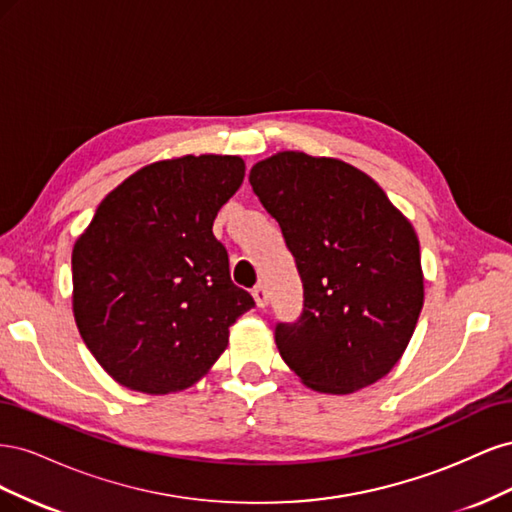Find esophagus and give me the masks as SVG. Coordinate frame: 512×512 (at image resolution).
<instances>
[{
  "mask_svg": "<svg viewBox=\"0 0 512 512\" xmlns=\"http://www.w3.org/2000/svg\"><path fill=\"white\" fill-rule=\"evenodd\" d=\"M252 297H254V301H256L258 307H267V303H269V292H267L265 286L258 284V286L252 290Z\"/></svg>",
  "mask_w": 512,
  "mask_h": 512,
  "instance_id": "34e87169",
  "label": "esophagus"
}]
</instances>
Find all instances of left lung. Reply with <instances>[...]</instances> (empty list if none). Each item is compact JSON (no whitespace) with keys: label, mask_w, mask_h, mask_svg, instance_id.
<instances>
[{"label":"left lung","mask_w":512,"mask_h":512,"mask_svg":"<svg viewBox=\"0 0 512 512\" xmlns=\"http://www.w3.org/2000/svg\"><path fill=\"white\" fill-rule=\"evenodd\" d=\"M252 190L282 228L303 312L275 344L309 389L346 395L397 365L423 309L418 239L380 185L342 160L282 151L254 164Z\"/></svg>","instance_id":"left-lung-1"}]
</instances>
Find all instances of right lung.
<instances>
[{
  "label": "right lung",
  "mask_w": 512,
  "mask_h": 512,
  "mask_svg": "<svg viewBox=\"0 0 512 512\" xmlns=\"http://www.w3.org/2000/svg\"><path fill=\"white\" fill-rule=\"evenodd\" d=\"M245 177L239 156L149 164L96 209L72 250L74 320L106 374L132 391L192 386L254 307L230 280L213 220Z\"/></svg>",
  "instance_id": "1"
}]
</instances>
